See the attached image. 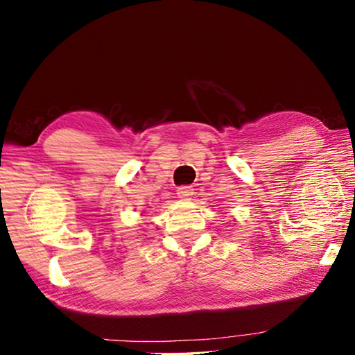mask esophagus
Segmentation results:
<instances>
[{
  "label": "esophagus",
  "mask_w": 355,
  "mask_h": 355,
  "mask_svg": "<svg viewBox=\"0 0 355 355\" xmlns=\"http://www.w3.org/2000/svg\"><path fill=\"white\" fill-rule=\"evenodd\" d=\"M177 196L182 200H188L194 196V188L192 186H180V188H177Z\"/></svg>",
  "instance_id": "34e87169"
}]
</instances>
